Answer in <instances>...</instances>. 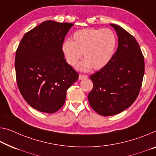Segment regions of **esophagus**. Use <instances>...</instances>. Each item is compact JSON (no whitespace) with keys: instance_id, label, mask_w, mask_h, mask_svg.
<instances>
[{"instance_id":"1","label":"esophagus","mask_w":156,"mask_h":156,"mask_svg":"<svg viewBox=\"0 0 156 156\" xmlns=\"http://www.w3.org/2000/svg\"><path fill=\"white\" fill-rule=\"evenodd\" d=\"M88 76H86L85 75H82V74H80V76H79V80H85V79H87Z\"/></svg>"}]
</instances>
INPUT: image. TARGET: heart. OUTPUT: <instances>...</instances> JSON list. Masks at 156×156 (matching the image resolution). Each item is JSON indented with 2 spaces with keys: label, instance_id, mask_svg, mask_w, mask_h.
<instances>
[{
  "label": "heart",
  "instance_id": "b5f03b06",
  "mask_svg": "<svg viewBox=\"0 0 156 156\" xmlns=\"http://www.w3.org/2000/svg\"><path fill=\"white\" fill-rule=\"evenodd\" d=\"M117 38L109 28H85L74 33L73 41L66 40L62 43L61 51L65 60L71 67L76 66L82 57L85 59L78 66L81 71L93 68L100 70L108 64L116 49Z\"/></svg>",
  "mask_w": 156,
  "mask_h": 156
}]
</instances>
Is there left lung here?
<instances>
[{
	"label": "left lung",
	"mask_w": 156,
	"mask_h": 156,
	"mask_svg": "<svg viewBox=\"0 0 156 156\" xmlns=\"http://www.w3.org/2000/svg\"><path fill=\"white\" fill-rule=\"evenodd\" d=\"M119 37L118 48L105 68L90 76L93 83L88 95L90 107L102 116L119 114L135 101L144 75V58L135 38L111 23Z\"/></svg>",
	"instance_id": "8db88e82"
}]
</instances>
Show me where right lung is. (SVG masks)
<instances>
[{
    "label": "right lung",
    "instance_id": "1",
    "mask_svg": "<svg viewBox=\"0 0 156 156\" xmlns=\"http://www.w3.org/2000/svg\"><path fill=\"white\" fill-rule=\"evenodd\" d=\"M74 24L45 21L23 35L16 51L17 86L35 109L52 114L63 107L66 91L79 74L67 63L61 51L65 37Z\"/></svg>",
    "mask_w": 156,
    "mask_h": 156
}]
</instances>
